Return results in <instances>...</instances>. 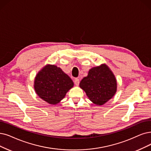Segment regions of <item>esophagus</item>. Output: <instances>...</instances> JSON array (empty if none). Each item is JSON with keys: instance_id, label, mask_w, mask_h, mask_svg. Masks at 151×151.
<instances>
[{"instance_id": "obj_1", "label": "esophagus", "mask_w": 151, "mask_h": 151, "mask_svg": "<svg viewBox=\"0 0 151 151\" xmlns=\"http://www.w3.org/2000/svg\"><path fill=\"white\" fill-rule=\"evenodd\" d=\"M74 84L76 86H78L79 85V83H80V81H79V79H77V78H76V79H74Z\"/></svg>"}]
</instances>
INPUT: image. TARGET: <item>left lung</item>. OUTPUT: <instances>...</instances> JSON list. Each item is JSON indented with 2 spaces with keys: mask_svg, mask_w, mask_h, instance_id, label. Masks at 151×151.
Wrapping results in <instances>:
<instances>
[{
  "mask_svg": "<svg viewBox=\"0 0 151 151\" xmlns=\"http://www.w3.org/2000/svg\"><path fill=\"white\" fill-rule=\"evenodd\" d=\"M79 86L94 104L102 105L115 94L117 82L108 66L103 64L90 69L88 76L81 81Z\"/></svg>",
  "mask_w": 151,
  "mask_h": 151,
  "instance_id": "8db88e82",
  "label": "left lung"
}]
</instances>
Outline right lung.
I'll list each match as a JSON object with an SVG mask.
<instances>
[{"label":"right lung","mask_w":151,"mask_h":151,"mask_svg":"<svg viewBox=\"0 0 151 151\" xmlns=\"http://www.w3.org/2000/svg\"><path fill=\"white\" fill-rule=\"evenodd\" d=\"M73 86V81L61 68L51 64L38 72L34 82L36 93L51 105L59 103Z\"/></svg>","instance_id":"1"}]
</instances>
